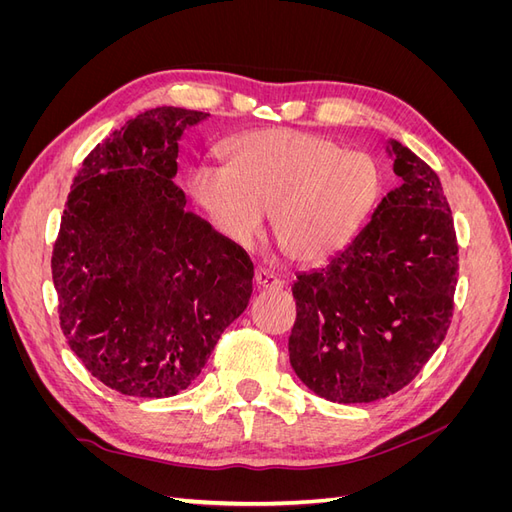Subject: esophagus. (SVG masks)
I'll use <instances>...</instances> for the list:
<instances>
[{"instance_id":"1","label":"esophagus","mask_w":512,"mask_h":512,"mask_svg":"<svg viewBox=\"0 0 512 512\" xmlns=\"http://www.w3.org/2000/svg\"><path fill=\"white\" fill-rule=\"evenodd\" d=\"M254 284H256V288H262V290H280L282 288V282L265 269L254 271Z\"/></svg>"}]
</instances>
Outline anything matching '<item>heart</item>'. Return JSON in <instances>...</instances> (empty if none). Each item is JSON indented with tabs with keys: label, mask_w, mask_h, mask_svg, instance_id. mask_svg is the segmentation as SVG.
Masks as SVG:
<instances>
[{
	"label": "heart",
	"mask_w": 512,
	"mask_h": 512,
	"mask_svg": "<svg viewBox=\"0 0 512 512\" xmlns=\"http://www.w3.org/2000/svg\"><path fill=\"white\" fill-rule=\"evenodd\" d=\"M226 164H192L185 194L218 235L250 250L271 211L273 237L301 265L337 256L356 237L380 192L376 162L309 132H245Z\"/></svg>",
	"instance_id": "obj_1"
}]
</instances>
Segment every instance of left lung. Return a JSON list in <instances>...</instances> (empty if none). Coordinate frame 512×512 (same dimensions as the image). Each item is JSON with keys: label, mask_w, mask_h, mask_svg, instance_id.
<instances>
[{"label": "left lung", "mask_w": 512, "mask_h": 512, "mask_svg": "<svg viewBox=\"0 0 512 512\" xmlns=\"http://www.w3.org/2000/svg\"><path fill=\"white\" fill-rule=\"evenodd\" d=\"M401 185L327 265L297 273L288 352L309 391L337 404L397 393L440 348L453 316L457 239L442 183L389 138Z\"/></svg>", "instance_id": "1"}]
</instances>
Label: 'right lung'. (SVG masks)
<instances>
[{
    "label": "right lung",
    "mask_w": 512,
    "mask_h": 512,
    "mask_svg": "<svg viewBox=\"0 0 512 512\" xmlns=\"http://www.w3.org/2000/svg\"><path fill=\"white\" fill-rule=\"evenodd\" d=\"M209 113L128 119L74 177L53 250L59 320L91 376L130 397H173L250 303L254 265L173 183L179 143Z\"/></svg>",
    "instance_id": "right-lung-1"
}]
</instances>
